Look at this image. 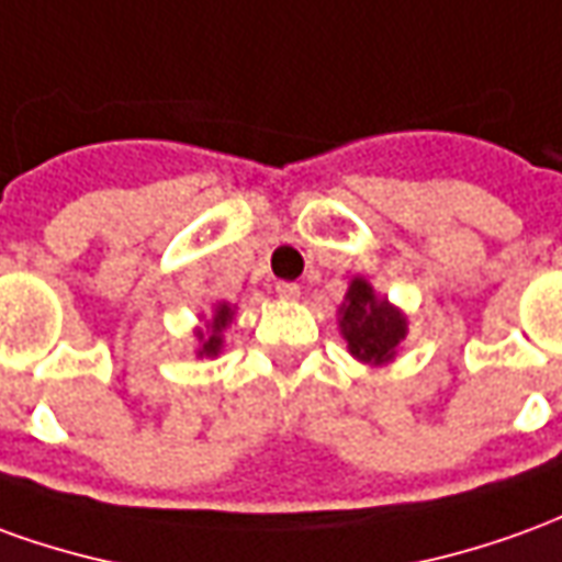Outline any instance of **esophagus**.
<instances>
[{
	"label": "esophagus",
	"instance_id": "esophagus-1",
	"mask_svg": "<svg viewBox=\"0 0 562 562\" xmlns=\"http://www.w3.org/2000/svg\"><path fill=\"white\" fill-rule=\"evenodd\" d=\"M277 297L280 301H297L301 297V285L297 282H277Z\"/></svg>",
	"mask_w": 562,
	"mask_h": 562
}]
</instances>
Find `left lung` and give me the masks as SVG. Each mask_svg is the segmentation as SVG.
<instances>
[{
	"label": "left lung",
	"instance_id": "obj_1",
	"mask_svg": "<svg viewBox=\"0 0 562 562\" xmlns=\"http://www.w3.org/2000/svg\"><path fill=\"white\" fill-rule=\"evenodd\" d=\"M337 325L347 340L349 356L371 368L395 362L407 337L404 310L395 307L386 294H376L374 285L364 277L349 280L347 297L337 307Z\"/></svg>",
	"mask_w": 562,
	"mask_h": 562
}]
</instances>
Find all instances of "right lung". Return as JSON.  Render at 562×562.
<instances>
[{
	"label": "right lung",
	"instance_id": "add662e5",
	"mask_svg": "<svg viewBox=\"0 0 562 562\" xmlns=\"http://www.w3.org/2000/svg\"><path fill=\"white\" fill-rule=\"evenodd\" d=\"M234 316H237V307L227 304V301H215L210 313H200V322H203V325L194 328V340H198L194 356H198V359H203V356H206V359H215V356L225 349V331L227 325L234 322Z\"/></svg>",
	"mask_w": 562,
	"mask_h": 562
}]
</instances>
